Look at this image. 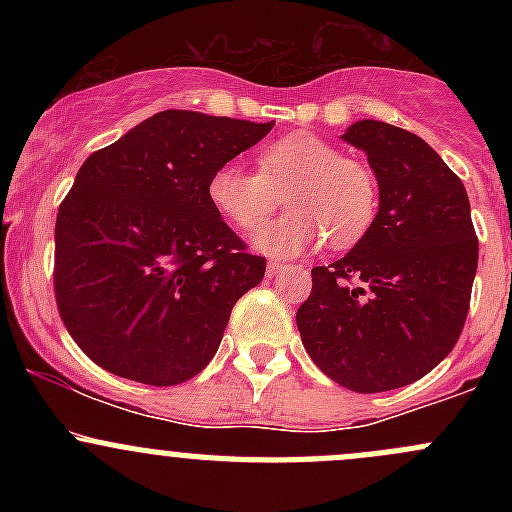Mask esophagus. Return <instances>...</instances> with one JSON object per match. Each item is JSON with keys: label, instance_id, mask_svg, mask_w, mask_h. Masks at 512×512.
Segmentation results:
<instances>
[{"label": "esophagus", "instance_id": "34e87169", "mask_svg": "<svg viewBox=\"0 0 512 512\" xmlns=\"http://www.w3.org/2000/svg\"><path fill=\"white\" fill-rule=\"evenodd\" d=\"M280 270H282V262H270V265H267V277H275Z\"/></svg>", "mask_w": 512, "mask_h": 512}]
</instances>
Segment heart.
<instances>
[{
	"label": "heart",
	"mask_w": 512,
	"mask_h": 512,
	"mask_svg": "<svg viewBox=\"0 0 512 512\" xmlns=\"http://www.w3.org/2000/svg\"><path fill=\"white\" fill-rule=\"evenodd\" d=\"M208 198L242 232H255L285 205L289 213L255 237L267 255H297L327 240L347 250L379 210L374 170L314 133H289L257 153V170L225 163L210 175Z\"/></svg>",
	"instance_id": "b5f03b06"
}]
</instances>
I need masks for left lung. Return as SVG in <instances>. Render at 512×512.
<instances>
[{
	"label": "left lung",
	"mask_w": 512,
	"mask_h": 512,
	"mask_svg": "<svg viewBox=\"0 0 512 512\" xmlns=\"http://www.w3.org/2000/svg\"><path fill=\"white\" fill-rule=\"evenodd\" d=\"M369 156L379 213L342 260L312 270L297 329L314 364L359 394L401 389L441 364L466 324L478 237L461 178L416 133L349 126Z\"/></svg>",
	"instance_id": "left-lung-1"
}]
</instances>
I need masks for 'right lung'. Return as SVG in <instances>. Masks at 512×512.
Wrapping results in <instances>:
<instances>
[{
    "instance_id": "add662e5",
    "label": "right lung",
    "mask_w": 512,
    "mask_h": 512,
    "mask_svg": "<svg viewBox=\"0 0 512 512\" xmlns=\"http://www.w3.org/2000/svg\"><path fill=\"white\" fill-rule=\"evenodd\" d=\"M272 126L173 108L84 160L56 215L54 297L94 364L148 386L210 364L267 267L213 208L210 175Z\"/></svg>"
}]
</instances>
